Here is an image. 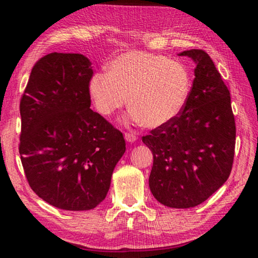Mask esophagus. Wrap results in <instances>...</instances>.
I'll return each instance as SVG.
<instances>
[{
	"instance_id": "esophagus-1",
	"label": "esophagus",
	"mask_w": 258,
	"mask_h": 258,
	"mask_svg": "<svg viewBox=\"0 0 258 258\" xmlns=\"http://www.w3.org/2000/svg\"><path fill=\"white\" fill-rule=\"evenodd\" d=\"M124 137H125V140L127 142H134L135 140H137V135H135V133H132V132H126Z\"/></svg>"
}]
</instances>
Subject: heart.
Wrapping results in <instances>:
<instances>
[{"label": "heart", "instance_id": "obj_1", "mask_svg": "<svg viewBox=\"0 0 258 258\" xmlns=\"http://www.w3.org/2000/svg\"><path fill=\"white\" fill-rule=\"evenodd\" d=\"M191 89L186 67L167 56L130 51L91 77L89 93L97 110L110 116L127 102L130 117L147 127L168 124L182 111Z\"/></svg>", "mask_w": 258, "mask_h": 258}]
</instances>
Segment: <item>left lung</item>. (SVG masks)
Here are the masks:
<instances>
[{
	"instance_id": "1",
	"label": "left lung",
	"mask_w": 258,
	"mask_h": 258,
	"mask_svg": "<svg viewBox=\"0 0 258 258\" xmlns=\"http://www.w3.org/2000/svg\"><path fill=\"white\" fill-rule=\"evenodd\" d=\"M197 63L184 108L142 141L154 155L149 186L160 204L198 206L224 184L232 169L235 123L229 89L206 52L184 51Z\"/></svg>"
}]
</instances>
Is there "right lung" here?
<instances>
[{
	"label": "right lung",
	"mask_w": 258,
	"mask_h": 258,
	"mask_svg": "<svg viewBox=\"0 0 258 258\" xmlns=\"http://www.w3.org/2000/svg\"><path fill=\"white\" fill-rule=\"evenodd\" d=\"M90 60L46 54L34 64L20 99L19 154L29 186L47 204L89 211L106 198L125 139L90 108Z\"/></svg>",
	"instance_id": "add662e5"
}]
</instances>
